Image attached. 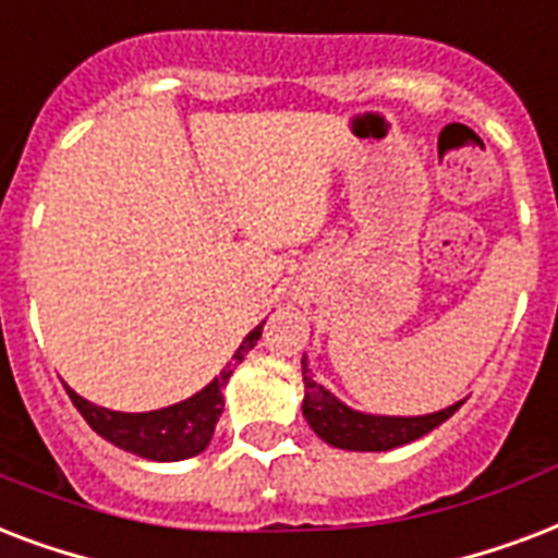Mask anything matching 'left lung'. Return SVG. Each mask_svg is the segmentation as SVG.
<instances>
[{
  "label": "left lung",
  "mask_w": 558,
  "mask_h": 558,
  "mask_svg": "<svg viewBox=\"0 0 558 558\" xmlns=\"http://www.w3.org/2000/svg\"><path fill=\"white\" fill-rule=\"evenodd\" d=\"M302 381H305V399H302V413L314 427L319 439H326L335 448H349V451H390L399 445H408L418 436L430 434L445 418H451L460 410V404L430 413V416H369L357 413L338 401L331 392L311 378L308 364L302 357Z\"/></svg>",
  "instance_id": "1"
}]
</instances>
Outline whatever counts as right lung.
Wrapping results in <instances>:
<instances>
[{"mask_svg": "<svg viewBox=\"0 0 558 558\" xmlns=\"http://www.w3.org/2000/svg\"><path fill=\"white\" fill-rule=\"evenodd\" d=\"M262 328H265V323L244 338V343L232 357L235 364H241L247 349H253V343L262 338ZM232 369L235 366H227L209 387H203L192 399L171 404V408L150 410V413H119V410L89 404L69 387L66 392L77 413L86 418V425L93 427L98 436H104L107 442L119 445L124 451L145 457V460H185V457L201 454L203 448L211 442L215 425L223 413V387L230 381Z\"/></svg>", "mask_w": 558, "mask_h": 558, "instance_id": "obj_1", "label": "right lung"}]
</instances>
